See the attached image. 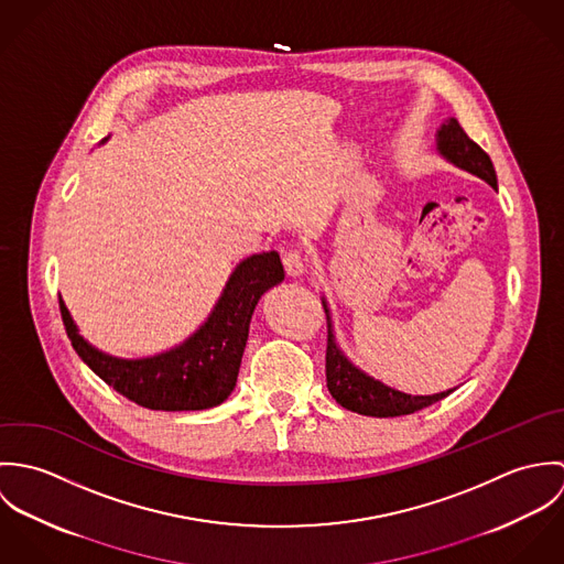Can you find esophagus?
Returning a JSON list of instances; mask_svg holds the SVG:
<instances>
[{
    "instance_id": "34e87169",
    "label": "esophagus",
    "mask_w": 564,
    "mask_h": 564,
    "mask_svg": "<svg viewBox=\"0 0 564 564\" xmlns=\"http://www.w3.org/2000/svg\"><path fill=\"white\" fill-rule=\"evenodd\" d=\"M284 269H286V273L293 275V278L304 275V273H306V258H304V253H302V251H295V249L286 251V253H284Z\"/></svg>"
}]
</instances>
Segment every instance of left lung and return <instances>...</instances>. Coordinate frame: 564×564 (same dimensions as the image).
Segmentation results:
<instances>
[{
  "label": "left lung",
  "instance_id": "1",
  "mask_svg": "<svg viewBox=\"0 0 564 564\" xmlns=\"http://www.w3.org/2000/svg\"><path fill=\"white\" fill-rule=\"evenodd\" d=\"M434 141H436V154L443 161L480 177L497 191V173L492 162L482 148L467 137L458 119L447 117L436 130ZM322 304L327 317V351H325L327 391L343 408L358 414H367V416H400V414L416 412L434 402H441L443 398L456 391V389H447L434 395H408L365 373L340 349L325 297H322Z\"/></svg>",
  "mask_w": 564,
  "mask_h": 564
}]
</instances>
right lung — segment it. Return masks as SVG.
Instances as JSON below:
<instances>
[{
	"mask_svg": "<svg viewBox=\"0 0 564 564\" xmlns=\"http://www.w3.org/2000/svg\"><path fill=\"white\" fill-rule=\"evenodd\" d=\"M108 137L101 141V145ZM284 280L278 251L242 258L210 315L180 345L143 358H119L90 345L61 297L67 336L82 360L117 393L150 410H206L237 387L251 315L260 297Z\"/></svg>",
	"mask_w": 564,
	"mask_h": 564,
	"instance_id": "right-lung-1",
	"label": "right lung"
}]
</instances>
